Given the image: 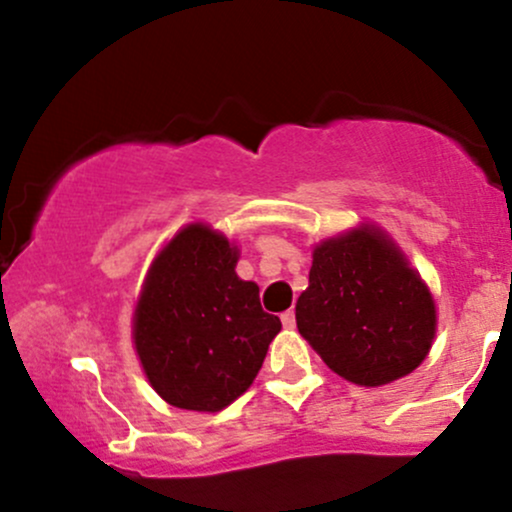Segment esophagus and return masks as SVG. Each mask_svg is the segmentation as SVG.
I'll use <instances>...</instances> for the list:
<instances>
[{"label": "esophagus", "instance_id": "34e87169", "mask_svg": "<svg viewBox=\"0 0 512 512\" xmlns=\"http://www.w3.org/2000/svg\"><path fill=\"white\" fill-rule=\"evenodd\" d=\"M281 322H284L286 330H293V327H296V313H293V310H286V313L281 315Z\"/></svg>", "mask_w": 512, "mask_h": 512}]
</instances>
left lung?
I'll return each instance as SVG.
<instances>
[{
    "label": "left lung",
    "instance_id": "8db88e82",
    "mask_svg": "<svg viewBox=\"0 0 512 512\" xmlns=\"http://www.w3.org/2000/svg\"><path fill=\"white\" fill-rule=\"evenodd\" d=\"M296 325L339 378L383 387L424 363L438 310L397 240L378 223L361 221L313 248Z\"/></svg>",
    "mask_w": 512,
    "mask_h": 512
}]
</instances>
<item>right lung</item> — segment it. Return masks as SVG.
Segmentation results:
<instances>
[{
  "label": "right lung",
  "mask_w": 512,
  "mask_h": 512,
  "mask_svg": "<svg viewBox=\"0 0 512 512\" xmlns=\"http://www.w3.org/2000/svg\"><path fill=\"white\" fill-rule=\"evenodd\" d=\"M240 250L204 221L161 245L132 313V344L163 402L216 414L255 383L281 320L240 279Z\"/></svg>",
  "instance_id": "1"
}]
</instances>
